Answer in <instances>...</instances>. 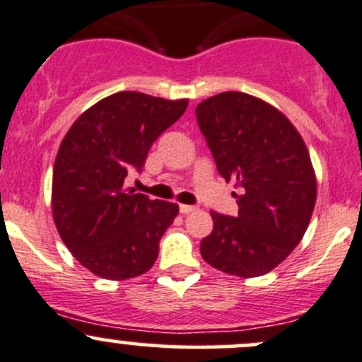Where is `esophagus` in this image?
<instances>
[{
	"label": "esophagus",
	"mask_w": 362,
	"mask_h": 362,
	"mask_svg": "<svg viewBox=\"0 0 362 362\" xmlns=\"http://www.w3.org/2000/svg\"><path fill=\"white\" fill-rule=\"evenodd\" d=\"M196 206H190V204H180V213L182 214H189L192 211H196Z\"/></svg>",
	"instance_id": "obj_1"
}]
</instances>
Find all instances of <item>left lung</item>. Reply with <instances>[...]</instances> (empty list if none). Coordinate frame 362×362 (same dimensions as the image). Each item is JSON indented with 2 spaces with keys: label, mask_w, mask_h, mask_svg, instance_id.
I'll return each instance as SVG.
<instances>
[{
  "label": "left lung",
  "mask_w": 362,
  "mask_h": 362,
  "mask_svg": "<svg viewBox=\"0 0 362 362\" xmlns=\"http://www.w3.org/2000/svg\"><path fill=\"white\" fill-rule=\"evenodd\" d=\"M218 172L242 189L239 214L211 211L202 259L242 278L261 276L303 240L316 204V173L292 122L263 99L226 90L196 106Z\"/></svg>",
  "instance_id": "8db88e82"
}]
</instances>
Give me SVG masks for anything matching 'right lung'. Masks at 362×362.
Returning <instances> with one entry per match:
<instances>
[{
    "label": "right lung",
    "mask_w": 362,
    "mask_h": 362,
    "mask_svg": "<svg viewBox=\"0 0 362 362\" xmlns=\"http://www.w3.org/2000/svg\"><path fill=\"white\" fill-rule=\"evenodd\" d=\"M189 99L122 90L87 108L59 144L51 209L71 256L94 275L127 280L153 268L178 204L123 187Z\"/></svg>",
    "instance_id": "obj_1"
}]
</instances>
